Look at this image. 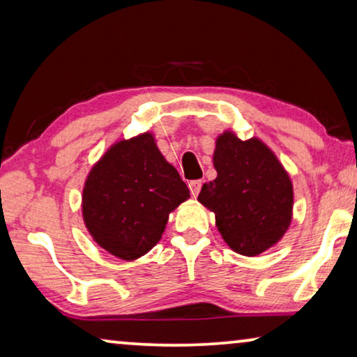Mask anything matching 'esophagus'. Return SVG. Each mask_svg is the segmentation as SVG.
Listing matches in <instances>:
<instances>
[{
    "mask_svg": "<svg viewBox=\"0 0 357 357\" xmlns=\"http://www.w3.org/2000/svg\"><path fill=\"white\" fill-rule=\"evenodd\" d=\"M200 189H202V181H200V179L190 181V183H189V190H190V195H192V197H197L199 192H200Z\"/></svg>",
    "mask_w": 357,
    "mask_h": 357,
    "instance_id": "34e87169",
    "label": "esophagus"
}]
</instances>
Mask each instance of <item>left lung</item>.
<instances>
[{
    "mask_svg": "<svg viewBox=\"0 0 357 357\" xmlns=\"http://www.w3.org/2000/svg\"><path fill=\"white\" fill-rule=\"evenodd\" d=\"M213 167L217 178L202 185L199 202L215 213L225 243L248 257L277 244L291 223L293 184L272 150L227 130L217 139Z\"/></svg>",
    "mask_w": 357,
    "mask_h": 357,
    "instance_id": "left-lung-1",
    "label": "left lung"
}]
</instances>
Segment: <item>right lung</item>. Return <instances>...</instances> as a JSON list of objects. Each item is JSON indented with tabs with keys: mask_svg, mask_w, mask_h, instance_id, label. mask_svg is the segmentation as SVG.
<instances>
[{
	"mask_svg": "<svg viewBox=\"0 0 357 357\" xmlns=\"http://www.w3.org/2000/svg\"><path fill=\"white\" fill-rule=\"evenodd\" d=\"M188 199L189 189L176 168L145 132L119 140L90 169L82 215L100 248L134 260L162 239L169 212Z\"/></svg>",
	"mask_w": 357,
	"mask_h": 357,
	"instance_id": "1",
	"label": "right lung"
}]
</instances>
